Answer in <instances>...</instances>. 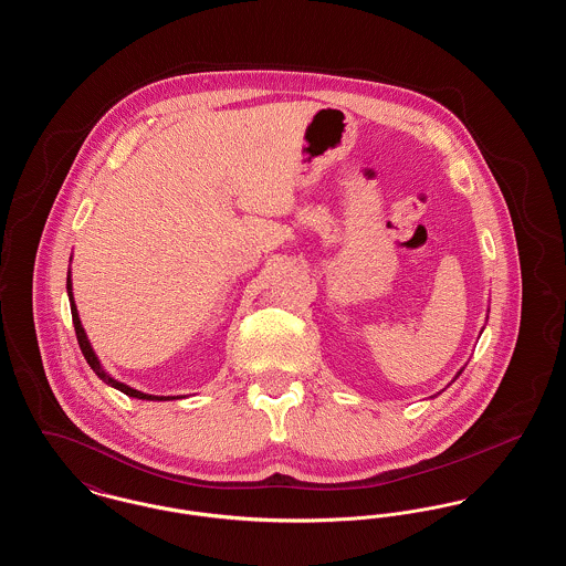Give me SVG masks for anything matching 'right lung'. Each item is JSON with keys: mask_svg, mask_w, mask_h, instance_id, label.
Listing matches in <instances>:
<instances>
[{"mask_svg": "<svg viewBox=\"0 0 566 566\" xmlns=\"http://www.w3.org/2000/svg\"><path fill=\"white\" fill-rule=\"evenodd\" d=\"M67 296H70V307H72V321H74V331H76V337H78V346H81L82 354H84V358H86V363H88V367L97 374L99 379H104L108 386L112 388H116V390H120V392H125L127 397H134V399H142V401H169V399H178V397H155V395H146V392H139V390H134L132 386H127V384H123V381H116L114 377H109L104 369H102V365H99V360H97V356H95V352L91 348V344H88V339H86V333H84V328H82L81 318H78V310H76V303H74V295H72V280H70V275H67Z\"/></svg>", "mask_w": 566, "mask_h": 566, "instance_id": "obj_1", "label": "right lung"}]
</instances>
